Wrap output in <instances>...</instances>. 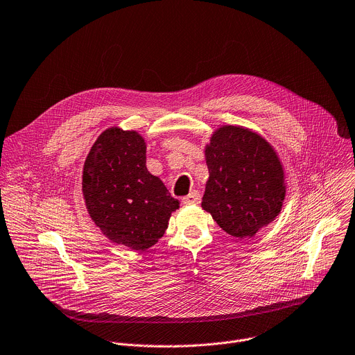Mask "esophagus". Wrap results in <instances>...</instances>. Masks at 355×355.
Instances as JSON below:
<instances>
[{
    "mask_svg": "<svg viewBox=\"0 0 355 355\" xmlns=\"http://www.w3.org/2000/svg\"><path fill=\"white\" fill-rule=\"evenodd\" d=\"M182 202H184V203H188V205H191V203H199V202H200V193H199L198 191H192L191 193H188L187 196L182 198Z\"/></svg>",
    "mask_w": 355,
    "mask_h": 355,
    "instance_id": "esophagus-1",
    "label": "esophagus"
}]
</instances>
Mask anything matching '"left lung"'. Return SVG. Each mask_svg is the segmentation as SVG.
Returning a JSON list of instances; mask_svg holds the SVG:
<instances>
[{"instance_id": "8db88e82", "label": "left lung", "mask_w": 355, "mask_h": 355, "mask_svg": "<svg viewBox=\"0 0 355 355\" xmlns=\"http://www.w3.org/2000/svg\"><path fill=\"white\" fill-rule=\"evenodd\" d=\"M209 168L202 207L230 235L254 236L281 213L285 171L272 145L242 125H221L205 146Z\"/></svg>"}]
</instances>
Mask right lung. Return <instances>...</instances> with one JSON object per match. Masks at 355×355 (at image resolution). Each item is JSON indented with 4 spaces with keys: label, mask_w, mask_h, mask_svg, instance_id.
Here are the masks:
<instances>
[{
    "label": "right lung",
    "mask_w": 355,
    "mask_h": 355,
    "mask_svg": "<svg viewBox=\"0 0 355 355\" xmlns=\"http://www.w3.org/2000/svg\"><path fill=\"white\" fill-rule=\"evenodd\" d=\"M87 211L113 243L144 252L164 235L180 207L146 168V144L131 130L110 127L94 142L83 167Z\"/></svg>",
    "instance_id": "right-lung-1"
}]
</instances>
